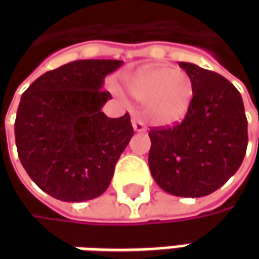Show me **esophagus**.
<instances>
[{
    "mask_svg": "<svg viewBox=\"0 0 259 259\" xmlns=\"http://www.w3.org/2000/svg\"><path fill=\"white\" fill-rule=\"evenodd\" d=\"M132 124H133L135 132H146V126H144V123H143L136 115H133V118H132Z\"/></svg>",
    "mask_w": 259,
    "mask_h": 259,
    "instance_id": "1",
    "label": "esophagus"
}]
</instances>
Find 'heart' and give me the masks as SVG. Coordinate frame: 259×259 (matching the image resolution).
<instances>
[{"label": "heart", "mask_w": 259, "mask_h": 259, "mask_svg": "<svg viewBox=\"0 0 259 259\" xmlns=\"http://www.w3.org/2000/svg\"><path fill=\"white\" fill-rule=\"evenodd\" d=\"M126 87L136 100L147 102L150 116L161 124L182 120L194 97L189 73L163 65L140 69L127 79Z\"/></svg>", "instance_id": "1"}]
</instances>
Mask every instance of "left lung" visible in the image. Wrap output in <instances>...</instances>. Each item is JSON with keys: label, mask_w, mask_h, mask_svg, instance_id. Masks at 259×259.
Returning <instances> with one entry per match:
<instances>
[{"label": "left lung", "mask_w": 259, "mask_h": 259, "mask_svg": "<svg viewBox=\"0 0 259 259\" xmlns=\"http://www.w3.org/2000/svg\"><path fill=\"white\" fill-rule=\"evenodd\" d=\"M179 66L193 80V102L182 123L150 130L148 165L162 190L197 198L218 190L240 168L248 143L247 118L228 79L189 62Z\"/></svg>", "instance_id": "left-lung-1"}]
</instances>
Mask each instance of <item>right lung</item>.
<instances>
[{
	"label": "right lung",
	"mask_w": 259,
	"mask_h": 259,
	"mask_svg": "<svg viewBox=\"0 0 259 259\" xmlns=\"http://www.w3.org/2000/svg\"><path fill=\"white\" fill-rule=\"evenodd\" d=\"M116 59H80L50 70L22 94L15 140L23 168L42 191L66 202L93 200L107 190L133 136L130 115L101 112L112 97L105 76Z\"/></svg>",
	"instance_id": "1"
}]
</instances>
